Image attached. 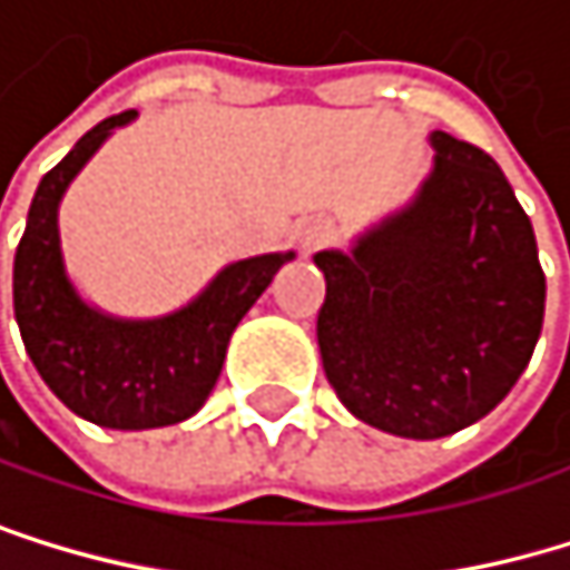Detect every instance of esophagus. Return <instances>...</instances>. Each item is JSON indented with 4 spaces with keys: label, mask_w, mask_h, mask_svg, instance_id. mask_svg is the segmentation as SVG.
<instances>
[{
    "label": "esophagus",
    "mask_w": 570,
    "mask_h": 570,
    "mask_svg": "<svg viewBox=\"0 0 570 570\" xmlns=\"http://www.w3.org/2000/svg\"><path fill=\"white\" fill-rule=\"evenodd\" d=\"M333 240H336V224L326 220V217L308 220V224L302 227V234H298V244H302L305 254L320 250V247H326V244H333Z\"/></svg>",
    "instance_id": "esophagus-1"
}]
</instances>
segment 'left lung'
<instances>
[{
	"mask_svg": "<svg viewBox=\"0 0 570 570\" xmlns=\"http://www.w3.org/2000/svg\"><path fill=\"white\" fill-rule=\"evenodd\" d=\"M432 173L350 250H320L323 370L370 429L432 442L487 417L544 326V272L503 169L432 131Z\"/></svg>",
	"mask_w": 570,
	"mask_h": 570,
	"instance_id": "left-lung-1",
	"label": "left lung"
}]
</instances>
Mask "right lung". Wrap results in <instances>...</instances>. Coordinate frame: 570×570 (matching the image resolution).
<instances>
[{
	"label": "right lung",
	"mask_w": 570,
	"mask_h": 570,
	"mask_svg": "<svg viewBox=\"0 0 570 570\" xmlns=\"http://www.w3.org/2000/svg\"><path fill=\"white\" fill-rule=\"evenodd\" d=\"M138 118L98 121L40 179L12 262L16 323L43 384L83 421L118 432L166 429L210 397L227 343L295 250H272L224 265L200 295L153 320H125L91 305L67 275L60 200L95 153Z\"/></svg>",
	"instance_id": "right-lung-1"
}]
</instances>
